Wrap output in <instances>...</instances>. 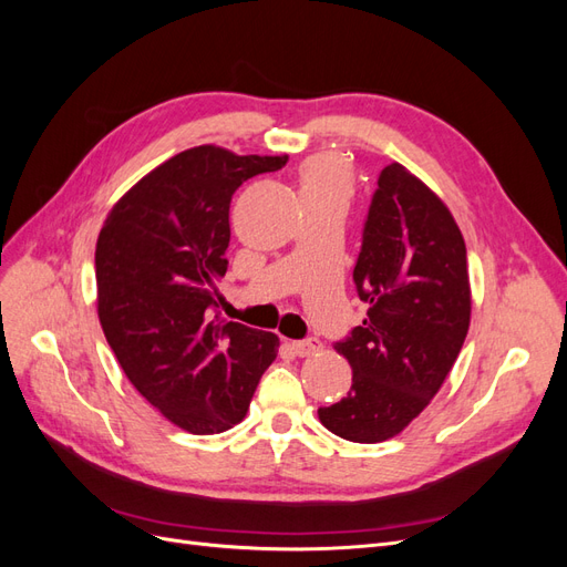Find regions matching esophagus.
<instances>
[{
	"mask_svg": "<svg viewBox=\"0 0 567 567\" xmlns=\"http://www.w3.org/2000/svg\"><path fill=\"white\" fill-rule=\"evenodd\" d=\"M290 348H293V352H296L298 357H310V354L319 352L321 342H319L317 338H307V340H293V342H290Z\"/></svg>",
	"mask_w": 567,
	"mask_h": 567,
	"instance_id": "esophagus-1",
	"label": "esophagus"
}]
</instances>
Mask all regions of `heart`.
<instances>
[{
  "label": "heart",
  "mask_w": 567,
  "mask_h": 567,
  "mask_svg": "<svg viewBox=\"0 0 567 567\" xmlns=\"http://www.w3.org/2000/svg\"><path fill=\"white\" fill-rule=\"evenodd\" d=\"M352 194L350 165L336 153H321L307 161L300 169V198L302 203L315 200H342Z\"/></svg>",
  "instance_id": "obj_1"
}]
</instances>
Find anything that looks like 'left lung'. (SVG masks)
Returning <instances> with one entry per match:
<instances>
[{
    "mask_svg": "<svg viewBox=\"0 0 567 567\" xmlns=\"http://www.w3.org/2000/svg\"><path fill=\"white\" fill-rule=\"evenodd\" d=\"M362 326L336 342L352 388L319 409L342 440L373 444L402 433L447 379L471 323L466 244L452 213L400 163L381 169L352 271Z\"/></svg>",
    "mask_w": 567,
    "mask_h": 567,
    "instance_id": "left-lung-1",
    "label": "left lung"
}]
</instances>
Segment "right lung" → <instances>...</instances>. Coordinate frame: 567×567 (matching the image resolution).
Returning a JSON list of instances; mask_svg holds the SVG:
<instances>
[{
	"instance_id": "right-lung-1",
	"label": "right lung",
	"mask_w": 567,
	"mask_h": 567,
	"mask_svg": "<svg viewBox=\"0 0 567 567\" xmlns=\"http://www.w3.org/2000/svg\"><path fill=\"white\" fill-rule=\"evenodd\" d=\"M288 156L196 146L120 198L96 241L99 321L130 383L194 435L244 421L279 338L221 319L231 196Z\"/></svg>"
}]
</instances>
